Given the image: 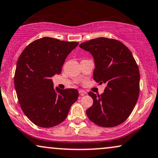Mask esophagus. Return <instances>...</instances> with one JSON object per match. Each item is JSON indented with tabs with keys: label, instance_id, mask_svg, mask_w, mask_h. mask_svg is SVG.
Here are the masks:
<instances>
[{
	"label": "esophagus",
	"instance_id": "esophagus-1",
	"mask_svg": "<svg viewBox=\"0 0 158 158\" xmlns=\"http://www.w3.org/2000/svg\"><path fill=\"white\" fill-rule=\"evenodd\" d=\"M79 95H81V96H83L84 95L87 94V93H86L85 90H82V89H79Z\"/></svg>",
	"mask_w": 158,
	"mask_h": 158
}]
</instances>
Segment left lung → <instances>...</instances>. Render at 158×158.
Segmentation results:
<instances>
[{
  "mask_svg": "<svg viewBox=\"0 0 158 158\" xmlns=\"http://www.w3.org/2000/svg\"><path fill=\"white\" fill-rule=\"evenodd\" d=\"M79 47L93 55V79L100 85L106 84L101 95L88 93L93 104L86 111L87 117L101 127L120 125L133 111L139 95L140 73L132 53L120 41L104 37Z\"/></svg>",
  "mask_w": 158,
  "mask_h": 158,
  "instance_id": "obj_1",
  "label": "left lung"
}]
</instances>
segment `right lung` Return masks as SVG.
I'll return each instance as SVG.
<instances>
[{"instance_id": "obj_1", "label": "right lung", "mask_w": 158, "mask_h": 158, "mask_svg": "<svg viewBox=\"0 0 158 158\" xmlns=\"http://www.w3.org/2000/svg\"><path fill=\"white\" fill-rule=\"evenodd\" d=\"M78 44L44 37L27 45L18 59L15 74L18 101L38 126L52 127L64 121L79 97L77 89H55L51 79L61 73L68 55Z\"/></svg>"}]
</instances>
